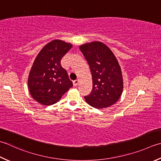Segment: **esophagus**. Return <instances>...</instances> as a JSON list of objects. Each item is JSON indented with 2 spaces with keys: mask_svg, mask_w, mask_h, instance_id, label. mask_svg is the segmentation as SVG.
<instances>
[{
  "mask_svg": "<svg viewBox=\"0 0 161 161\" xmlns=\"http://www.w3.org/2000/svg\"><path fill=\"white\" fill-rule=\"evenodd\" d=\"M79 82H80V80H79V79H77V80H76L75 81H73V85H74V86H76L77 85L79 84Z\"/></svg>",
  "mask_w": 161,
  "mask_h": 161,
  "instance_id": "34e87169",
  "label": "esophagus"
}]
</instances>
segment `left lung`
Returning <instances> with one entry per match:
<instances>
[{"label":"left lung","instance_id":"8db88e82","mask_svg":"<svg viewBox=\"0 0 161 161\" xmlns=\"http://www.w3.org/2000/svg\"><path fill=\"white\" fill-rule=\"evenodd\" d=\"M89 65L93 89L84 97L86 102L97 109L109 108L119 99L124 89L120 65L116 56L105 44L96 41L80 46Z\"/></svg>","mask_w":161,"mask_h":161}]
</instances>
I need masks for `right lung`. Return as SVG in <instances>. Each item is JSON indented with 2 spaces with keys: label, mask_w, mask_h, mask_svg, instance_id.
Segmentation results:
<instances>
[{
  "label": "right lung",
  "mask_w": 161,
  "mask_h": 161,
  "mask_svg": "<svg viewBox=\"0 0 161 161\" xmlns=\"http://www.w3.org/2000/svg\"><path fill=\"white\" fill-rule=\"evenodd\" d=\"M72 47L70 43L53 40L43 47L28 75V87L33 98L44 105L57 103L72 86L61 60Z\"/></svg>",
  "instance_id": "1"
}]
</instances>
